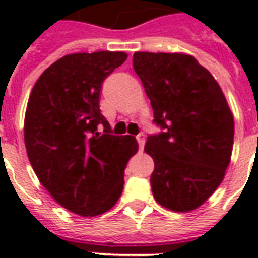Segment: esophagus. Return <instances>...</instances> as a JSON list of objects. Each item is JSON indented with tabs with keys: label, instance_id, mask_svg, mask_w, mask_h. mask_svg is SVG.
<instances>
[{
	"label": "esophagus",
	"instance_id": "obj_1",
	"mask_svg": "<svg viewBox=\"0 0 258 258\" xmlns=\"http://www.w3.org/2000/svg\"><path fill=\"white\" fill-rule=\"evenodd\" d=\"M137 141H138V144H140L141 151H144V146H145V134H144V133H140V134L137 135Z\"/></svg>",
	"mask_w": 258,
	"mask_h": 258
}]
</instances>
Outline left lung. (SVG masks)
Masks as SVG:
<instances>
[{"label":"left lung","instance_id":"obj_1","mask_svg":"<svg viewBox=\"0 0 258 258\" xmlns=\"http://www.w3.org/2000/svg\"><path fill=\"white\" fill-rule=\"evenodd\" d=\"M135 73L163 130L149 135L153 196L168 210L198 209L221 184L231 162L233 116L206 68L185 53L135 52Z\"/></svg>","mask_w":258,"mask_h":258}]
</instances>
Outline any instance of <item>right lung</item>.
<instances>
[{
  "label": "right lung",
  "instance_id": "1",
  "mask_svg": "<svg viewBox=\"0 0 258 258\" xmlns=\"http://www.w3.org/2000/svg\"><path fill=\"white\" fill-rule=\"evenodd\" d=\"M125 59L110 51L66 55L40 76L27 102L31 167L53 199L79 216H99L116 205L124 170L138 152L134 137L112 134L99 109L103 80Z\"/></svg>",
  "mask_w": 258,
  "mask_h": 258
}]
</instances>
